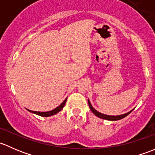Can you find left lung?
<instances>
[{"label":"left lung","instance_id":"1","mask_svg":"<svg viewBox=\"0 0 155 155\" xmlns=\"http://www.w3.org/2000/svg\"><path fill=\"white\" fill-rule=\"evenodd\" d=\"M87 102H88V106H89V107H90V109L91 110V112H93L95 115H96V116L99 117V118H103V119L109 120V121H117V120H120V119H121V118H124V117L127 116V115H129L131 112H132V111H130V112H127V113H126V114H124V115H117V116H111V115H104V114H102V113H101V112H97V110H95V109L92 107L90 101H87Z\"/></svg>","mask_w":155,"mask_h":155}]
</instances>
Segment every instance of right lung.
<instances>
[{"mask_svg":"<svg viewBox=\"0 0 155 155\" xmlns=\"http://www.w3.org/2000/svg\"><path fill=\"white\" fill-rule=\"evenodd\" d=\"M66 101H67V99L65 100V101H64V102L62 103L60 106H58V107L57 108H55V109H54L53 110L49 111V112H35V111H31V110H29V109H28V110L29 112H33V113L37 114V115H40V116H43V117L51 116V115H55L56 113H58V112H60V111L63 109L64 107L65 104H66Z\"/></svg>","mask_w":155,"mask_h":155,"instance_id":"1","label":"right lung"}]
</instances>
